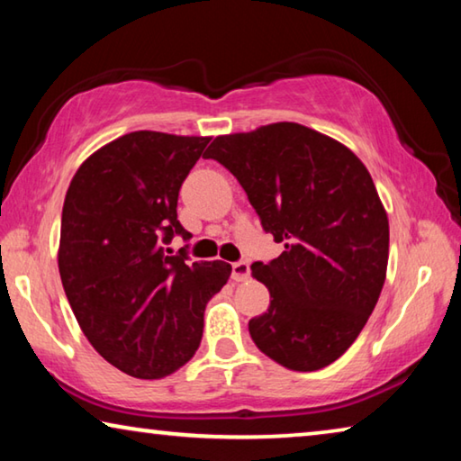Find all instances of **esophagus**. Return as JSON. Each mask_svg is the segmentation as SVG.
Instances as JSON below:
<instances>
[{
	"label": "esophagus",
	"instance_id": "esophagus-1",
	"mask_svg": "<svg viewBox=\"0 0 461 461\" xmlns=\"http://www.w3.org/2000/svg\"><path fill=\"white\" fill-rule=\"evenodd\" d=\"M248 276H250V265L244 260H238L233 262L231 265V279L242 283V281H248Z\"/></svg>",
	"mask_w": 461,
	"mask_h": 461
}]
</instances>
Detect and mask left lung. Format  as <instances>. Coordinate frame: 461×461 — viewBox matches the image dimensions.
I'll list each match as a JSON object with an SVG mask.
<instances>
[{
  "label": "left lung",
  "mask_w": 461,
  "mask_h": 461,
  "mask_svg": "<svg viewBox=\"0 0 461 461\" xmlns=\"http://www.w3.org/2000/svg\"><path fill=\"white\" fill-rule=\"evenodd\" d=\"M207 159L238 178L262 230L285 244L250 267L270 294L248 322L252 340L287 369L326 367L367 324L388 268V215L367 167L297 122L217 137Z\"/></svg>",
  "instance_id": "8db88e82"
}]
</instances>
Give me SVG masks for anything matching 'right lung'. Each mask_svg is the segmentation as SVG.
I'll return each mask as SVG.
<instances>
[{"mask_svg": "<svg viewBox=\"0 0 461 461\" xmlns=\"http://www.w3.org/2000/svg\"><path fill=\"white\" fill-rule=\"evenodd\" d=\"M209 137L135 131L79 166L63 203L59 275L90 345L122 374L170 375L193 359L223 260L191 262L178 193Z\"/></svg>", "mask_w": 461, "mask_h": 461, "instance_id": "add662e5", "label": "right lung"}]
</instances>
